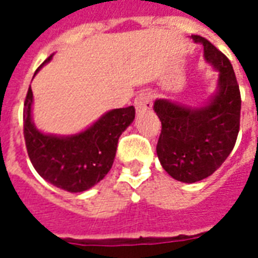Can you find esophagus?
Masks as SVG:
<instances>
[{
    "instance_id": "34e87169",
    "label": "esophagus",
    "mask_w": 258,
    "mask_h": 258,
    "mask_svg": "<svg viewBox=\"0 0 258 258\" xmlns=\"http://www.w3.org/2000/svg\"><path fill=\"white\" fill-rule=\"evenodd\" d=\"M135 108L138 112H143L151 108L153 105V93L150 91H142L137 97H135Z\"/></svg>"
}]
</instances>
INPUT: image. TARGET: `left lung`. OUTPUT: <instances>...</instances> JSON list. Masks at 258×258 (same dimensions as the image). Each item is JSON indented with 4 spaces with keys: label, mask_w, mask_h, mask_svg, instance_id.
<instances>
[{
    "label": "left lung",
    "mask_w": 258,
    "mask_h": 258,
    "mask_svg": "<svg viewBox=\"0 0 258 258\" xmlns=\"http://www.w3.org/2000/svg\"><path fill=\"white\" fill-rule=\"evenodd\" d=\"M204 56L218 70V86L209 104L190 108L166 99L154 103L162 121L157 154L174 179L194 183L212 175L232 153L240 131L241 95L229 58L206 38L192 34Z\"/></svg>",
    "instance_id": "8db88e82"
}]
</instances>
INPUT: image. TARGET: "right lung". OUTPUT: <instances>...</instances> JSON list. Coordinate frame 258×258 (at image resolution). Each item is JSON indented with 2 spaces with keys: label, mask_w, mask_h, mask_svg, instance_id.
<instances>
[{
  "label": "right lung",
  "mask_w": 258,
  "mask_h": 258,
  "mask_svg": "<svg viewBox=\"0 0 258 258\" xmlns=\"http://www.w3.org/2000/svg\"><path fill=\"white\" fill-rule=\"evenodd\" d=\"M50 58L52 54L41 67ZM32 103L33 93L29 87L24 103V138L36 171L49 183L70 192L86 191L100 182L112 167L119 137L134 121V105L108 111L83 133L56 137L36 128Z\"/></svg>",
  "instance_id": "right-lung-1"
}]
</instances>
